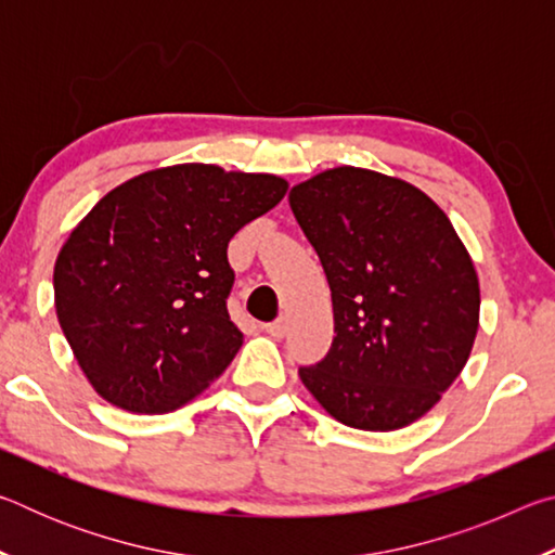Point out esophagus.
Segmentation results:
<instances>
[{"instance_id": "1", "label": "esophagus", "mask_w": 555, "mask_h": 555, "mask_svg": "<svg viewBox=\"0 0 555 555\" xmlns=\"http://www.w3.org/2000/svg\"><path fill=\"white\" fill-rule=\"evenodd\" d=\"M286 318H276L274 323H267L264 325V333L271 335V337H284L286 335Z\"/></svg>"}]
</instances>
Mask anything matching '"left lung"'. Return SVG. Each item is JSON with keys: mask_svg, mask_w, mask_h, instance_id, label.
I'll list each match as a JSON object with an SVG mask.
<instances>
[{"mask_svg": "<svg viewBox=\"0 0 555 555\" xmlns=\"http://www.w3.org/2000/svg\"><path fill=\"white\" fill-rule=\"evenodd\" d=\"M321 257L335 337L298 377L340 424L397 430L436 406L480 325V281L448 215L424 191L337 166L291 188Z\"/></svg>", "mask_w": 555, "mask_h": 555, "instance_id": "obj_1", "label": "left lung"}]
</instances>
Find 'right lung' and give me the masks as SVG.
Masks as SVG:
<instances>
[{
    "instance_id": "1",
    "label": "right lung",
    "mask_w": 555,
    "mask_h": 555,
    "mask_svg": "<svg viewBox=\"0 0 555 555\" xmlns=\"http://www.w3.org/2000/svg\"><path fill=\"white\" fill-rule=\"evenodd\" d=\"M288 191L271 173L178 164L109 191L59 251L55 313L102 399L168 413L208 389L242 347L228 244Z\"/></svg>"
}]
</instances>
